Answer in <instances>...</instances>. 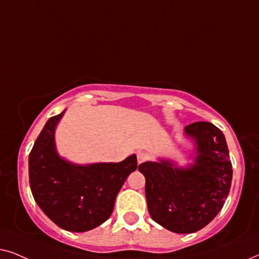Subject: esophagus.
<instances>
[{
    "label": "esophagus",
    "instance_id": "obj_1",
    "mask_svg": "<svg viewBox=\"0 0 259 259\" xmlns=\"http://www.w3.org/2000/svg\"><path fill=\"white\" fill-rule=\"evenodd\" d=\"M137 159H138V162L141 164V162H145L147 160H150L151 159V155L146 153V152H139V153L137 154Z\"/></svg>",
    "mask_w": 259,
    "mask_h": 259
}]
</instances>
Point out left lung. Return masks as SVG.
<instances>
[{
  "instance_id": "obj_1",
  "label": "left lung",
  "mask_w": 259,
  "mask_h": 259,
  "mask_svg": "<svg viewBox=\"0 0 259 259\" xmlns=\"http://www.w3.org/2000/svg\"><path fill=\"white\" fill-rule=\"evenodd\" d=\"M197 141L196 164L176 168L168 161L144 162L138 169L146 179L145 194L152 219L177 233L206 226L222 210L232 180L229 148L213 123L198 121L185 127Z\"/></svg>"
}]
</instances>
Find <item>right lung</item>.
I'll use <instances>...</instances> for the list:
<instances>
[{
    "label": "right lung",
    "instance_id": "right-lung-1",
    "mask_svg": "<svg viewBox=\"0 0 259 259\" xmlns=\"http://www.w3.org/2000/svg\"><path fill=\"white\" fill-rule=\"evenodd\" d=\"M63 113L52 116L29 153V184L46 215L67 231L84 232L112 214L116 194L136 171V155L115 164L73 165L58 155L54 131Z\"/></svg>",
    "mask_w": 259,
    "mask_h": 259
}]
</instances>
